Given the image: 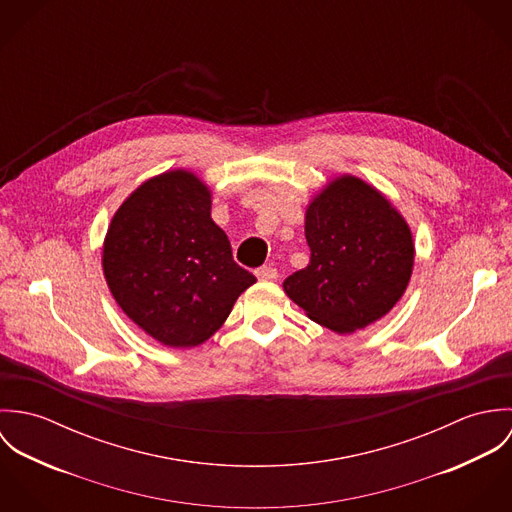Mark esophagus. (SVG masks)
<instances>
[{"label": "esophagus", "mask_w": 512, "mask_h": 512, "mask_svg": "<svg viewBox=\"0 0 512 512\" xmlns=\"http://www.w3.org/2000/svg\"><path fill=\"white\" fill-rule=\"evenodd\" d=\"M254 274H256V278L260 282H274V280H278V270L272 268V266H262Z\"/></svg>", "instance_id": "34e87169"}]
</instances>
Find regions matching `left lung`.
Masks as SVG:
<instances>
[{"label":"left lung","mask_w":512,"mask_h":512,"mask_svg":"<svg viewBox=\"0 0 512 512\" xmlns=\"http://www.w3.org/2000/svg\"><path fill=\"white\" fill-rule=\"evenodd\" d=\"M309 264L284 282L305 315L339 335L384 317L406 292L414 238L406 219L355 175L329 181L307 205Z\"/></svg>","instance_id":"left-lung-1"}]
</instances>
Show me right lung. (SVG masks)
<instances>
[{
    "label": "right lung",
    "mask_w": 512,
    "mask_h": 512,
    "mask_svg": "<svg viewBox=\"0 0 512 512\" xmlns=\"http://www.w3.org/2000/svg\"><path fill=\"white\" fill-rule=\"evenodd\" d=\"M211 203L195 173L171 169L132 191L104 238L102 270L116 303L165 347L211 339L256 282L232 260Z\"/></svg>",
    "instance_id": "add662e5"
}]
</instances>
